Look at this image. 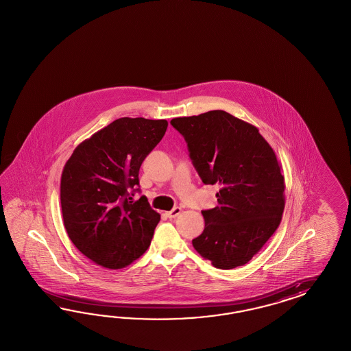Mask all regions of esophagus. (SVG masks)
<instances>
[{
	"label": "esophagus",
	"mask_w": 351,
	"mask_h": 351,
	"mask_svg": "<svg viewBox=\"0 0 351 351\" xmlns=\"http://www.w3.org/2000/svg\"><path fill=\"white\" fill-rule=\"evenodd\" d=\"M180 213V207H175L173 210H171V211H169V213H166V215H167V217H170V219H175V217H178Z\"/></svg>",
	"instance_id": "esophagus-1"
}]
</instances>
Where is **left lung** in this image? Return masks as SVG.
Instances as JSON below:
<instances>
[{
  "label": "left lung",
  "mask_w": 351,
  "mask_h": 351,
  "mask_svg": "<svg viewBox=\"0 0 351 351\" xmlns=\"http://www.w3.org/2000/svg\"><path fill=\"white\" fill-rule=\"evenodd\" d=\"M188 143L204 184H217V206L202 211L195 251L217 269L247 264L274 234L285 210V176L258 128L223 110L171 119Z\"/></svg>",
  "instance_id": "left-lung-1"
}]
</instances>
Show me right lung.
<instances>
[{"label": "right lung", "instance_id": "add662e5", "mask_svg": "<svg viewBox=\"0 0 351 351\" xmlns=\"http://www.w3.org/2000/svg\"><path fill=\"white\" fill-rule=\"evenodd\" d=\"M166 119L119 118L86 138L66 160L60 203L68 237L81 254L106 269H122L143 255L160 223L138 191V170L160 143Z\"/></svg>", "mask_w": 351, "mask_h": 351}]
</instances>
